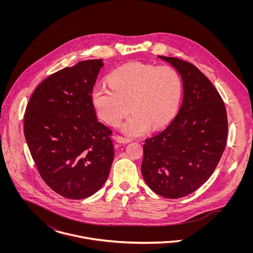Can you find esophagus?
<instances>
[{"label": "esophagus", "mask_w": 253, "mask_h": 253, "mask_svg": "<svg viewBox=\"0 0 253 253\" xmlns=\"http://www.w3.org/2000/svg\"><path fill=\"white\" fill-rule=\"evenodd\" d=\"M116 141H117L118 143L126 144V143H129V142L131 141V139L126 138V137H123V136H117V137H116Z\"/></svg>", "instance_id": "obj_1"}]
</instances>
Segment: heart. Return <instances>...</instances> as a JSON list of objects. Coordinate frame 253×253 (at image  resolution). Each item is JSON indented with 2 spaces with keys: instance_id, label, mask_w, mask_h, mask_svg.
Masks as SVG:
<instances>
[{
  "instance_id": "heart-1",
  "label": "heart",
  "mask_w": 253,
  "mask_h": 253,
  "mask_svg": "<svg viewBox=\"0 0 253 253\" xmlns=\"http://www.w3.org/2000/svg\"><path fill=\"white\" fill-rule=\"evenodd\" d=\"M109 84L97 83L91 100L98 116L109 125H122L129 136H141L150 127L159 128L175 113L181 96V80L170 66L129 63L109 75Z\"/></svg>"
}]
</instances>
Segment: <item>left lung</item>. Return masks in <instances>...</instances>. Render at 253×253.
I'll use <instances>...</instances> for the list:
<instances>
[{"instance_id":"left-lung-1","label":"left lung","mask_w":253,"mask_h":253,"mask_svg":"<svg viewBox=\"0 0 253 253\" xmlns=\"http://www.w3.org/2000/svg\"><path fill=\"white\" fill-rule=\"evenodd\" d=\"M180 75L183 100L169 126L145 140L141 171L158 195L178 199L211 176L227 142L224 102L211 82L193 64L158 56Z\"/></svg>"}]
</instances>
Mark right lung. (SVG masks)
Instances as JSON below:
<instances>
[{
  "instance_id": "obj_1",
  "label": "right lung",
  "mask_w": 253,
  "mask_h": 253,
  "mask_svg": "<svg viewBox=\"0 0 253 253\" xmlns=\"http://www.w3.org/2000/svg\"><path fill=\"white\" fill-rule=\"evenodd\" d=\"M102 59L80 61L37 86L24 116V135L38 170L57 194L81 200L107 180L112 131L98 122L91 91Z\"/></svg>"
}]
</instances>
